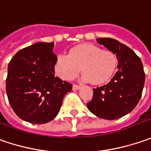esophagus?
<instances>
[{
	"instance_id": "34e87169",
	"label": "esophagus",
	"mask_w": 151,
	"mask_h": 151,
	"mask_svg": "<svg viewBox=\"0 0 151 151\" xmlns=\"http://www.w3.org/2000/svg\"><path fill=\"white\" fill-rule=\"evenodd\" d=\"M79 88H80V86H79V85L73 84V90H78V89H79Z\"/></svg>"
}]
</instances>
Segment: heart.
<instances>
[{
	"instance_id": "obj_1",
	"label": "heart",
	"mask_w": 151,
	"mask_h": 151,
	"mask_svg": "<svg viewBox=\"0 0 151 151\" xmlns=\"http://www.w3.org/2000/svg\"><path fill=\"white\" fill-rule=\"evenodd\" d=\"M116 64L113 52L92 44H82L71 49L69 55L61 54L56 57L55 72L62 79L70 81L75 78L82 67L83 81L102 83L113 74Z\"/></svg>"
}]
</instances>
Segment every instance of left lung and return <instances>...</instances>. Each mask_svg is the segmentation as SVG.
<instances>
[{
	"label": "left lung",
	"mask_w": 151,
	"mask_h": 151,
	"mask_svg": "<svg viewBox=\"0 0 151 151\" xmlns=\"http://www.w3.org/2000/svg\"><path fill=\"white\" fill-rule=\"evenodd\" d=\"M96 41L116 54L117 72L106 85L94 88L88 109L96 116L115 120L131 112L140 100L145 74L140 58L133 50L111 38Z\"/></svg>",
	"instance_id": "left-lung-1"
}]
</instances>
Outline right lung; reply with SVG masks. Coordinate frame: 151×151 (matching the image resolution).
Returning <instances> with one entry per match:
<instances>
[{
	"instance_id": "right-lung-1",
	"label": "right lung",
	"mask_w": 151,
	"mask_h": 151,
	"mask_svg": "<svg viewBox=\"0 0 151 151\" xmlns=\"http://www.w3.org/2000/svg\"><path fill=\"white\" fill-rule=\"evenodd\" d=\"M54 43L38 42L17 51L8 64L6 95L22 120L44 124L56 117L73 85L54 75Z\"/></svg>"
}]
</instances>
